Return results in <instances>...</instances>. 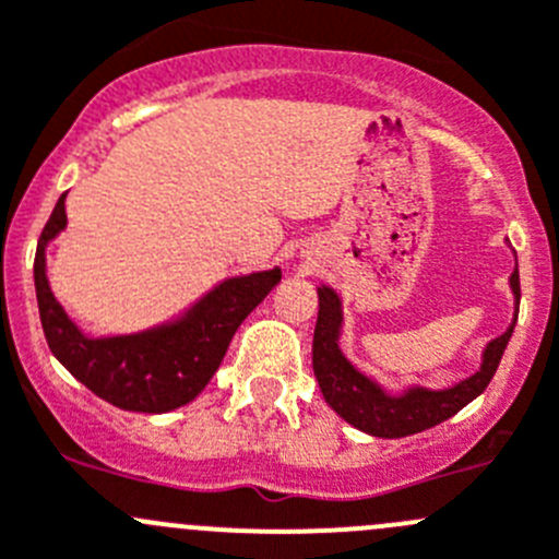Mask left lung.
I'll return each instance as SVG.
<instances>
[{"instance_id": "1", "label": "left lung", "mask_w": 559, "mask_h": 559, "mask_svg": "<svg viewBox=\"0 0 559 559\" xmlns=\"http://www.w3.org/2000/svg\"><path fill=\"white\" fill-rule=\"evenodd\" d=\"M510 290L515 296V316H519V299H522V285H519V265L510 274ZM515 321L499 334L497 340L483 350V365L475 376L459 381L448 390H428V386H408L401 395L384 390L379 381L356 370L340 350V329H343V301L337 290L321 285L318 288V323L316 337H312V370H316L318 386L329 406L350 423L354 428L365 430L381 439H401V436L419 433L433 425L444 423L453 414H459L466 403L475 401L488 381L493 379L502 359L508 340L513 334Z\"/></svg>"}]
</instances>
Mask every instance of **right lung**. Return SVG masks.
I'll list each match as a JSON object with an SVG mask.
<instances>
[{
	"label": "right lung",
	"instance_id": "add662e5",
	"mask_svg": "<svg viewBox=\"0 0 559 559\" xmlns=\"http://www.w3.org/2000/svg\"><path fill=\"white\" fill-rule=\"evenodd\" d=\"M66 194L57 200L35 252L37 310L51 354L73 379L117 408L164 414L186 406L214 379L236 329L283 280V271L230 276L183 316L158 326L90 337L68 318L46 276V247L68 225Z\"/></svg>",
	"mask_w": 559,
	"mask_h": 559
}]
</instances>
